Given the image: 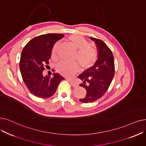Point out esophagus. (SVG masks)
Wrapping results in <instances>:
<instances>
[{
	"instance_id": "1",
	"label": "esophagus",
	"mask_w": 146,
	"mask_h": 146,
	"mask_svg": "<svg viewBox=\"0 0 146 146\" xmlns=\"http://www.w3.org/2000/svg\"><path fill=\"white\" fill-rule=\"evenodd\" d=\"M68 81H69V82L70 83V84H71L74 87H77L78 86V84L76 83H75V81H74L73 80L68 79Z\"/></svg>"
}]
</instances>
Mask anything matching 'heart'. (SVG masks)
I'll list each match as a JSON object with an SVG mask.
<instances>
[{"label": "heart", "mask_w": 146, "mask_h": 146, "mask_svg": "<svg viewBox=\"0 0 146 146\" xmlns=\"http://www.w3.org/2000/svg\"><path fill=\"white\" fill-rule=\"evenodd\" d=\"M68 40L78 50L75 57L80 67L83 69H87L95 65L98 58V50L83 36L78 35H72L68 37ZM59 47V43L56 44L52 51V57H57V50ZM58 72L63 76L71 77L78 71V65L77 63H68L62 61L57 66Z\"/></svg>", "instance_id": "obj_1"}]
</instances>
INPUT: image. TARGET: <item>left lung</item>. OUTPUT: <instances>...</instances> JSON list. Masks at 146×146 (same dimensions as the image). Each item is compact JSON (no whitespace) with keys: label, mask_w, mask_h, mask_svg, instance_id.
I'll return each mask as SVG.
<instances>
[{"label":"left lung","mask_w":146,"mask_h":146,"mask_svg":"<svg viewBox=\"0 0 146 146\" xmlns=\"http://www.w3.org/2000/svg\"><path fill=\"white\" fill-rule=\"evenodd\" d=\"M98 48V59L92 68L78 77L83 81L80 84L86 90V95L80 99L83 103L93 102L100 99L108 90L115 73L114 56L103 40L90 37Z\"/></svg>","instance_id":"1"}]
</instances>
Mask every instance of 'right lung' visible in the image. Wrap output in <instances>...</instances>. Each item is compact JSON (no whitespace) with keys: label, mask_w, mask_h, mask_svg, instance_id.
Here are the masks:
<instances>
[{"label":"right lung","mask_w":146,"mask_h":146,"mask_svg":"<svg viewBox=\"0 0 146 146\" xmlns=\"http://www.w3.org/2000/svg\"><path fill=\"white\" fill-rule=\"evenodd\" d=\"M63 37L62 33H48L36 36L22 51L20 72L27 89L34 96L41 98L51 97L55 93L60 81L65 79L58 73H54L52 77L43 75V71L49 63L52 48Z\"/></svg>","instance_id":"1"}]
</instances>
